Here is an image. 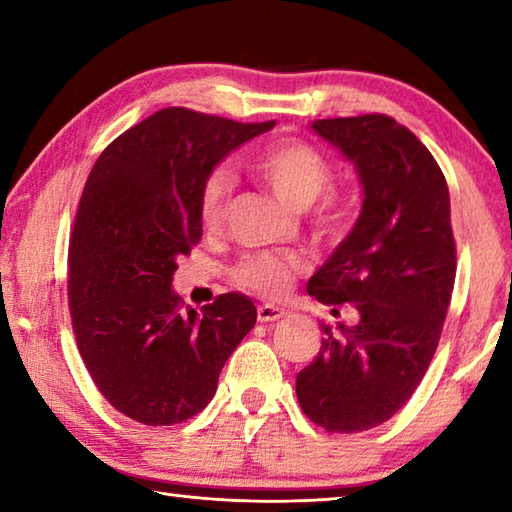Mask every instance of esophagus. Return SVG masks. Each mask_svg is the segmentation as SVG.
I'll use <instances>...</instances> for the list:
<instances>
[{
	"label": "esophagus",
	"mask_w": 512,
	"mask_h": 512,
	"mask_svg": "<svg viewBox=\"0 0 512 512\" xmlns=\"http://www.w3.org/2000/svg\"><path fill=\"white\" fill-rule=\"evenodd\" d=\"M287 316V311L282 307H275V305H259L257 307V320L259 323H275V320H280Z\"/></svg>",
	"instance_id": "34e87169"
}]
</instances>
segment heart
<instances>
[{"label": "heart", "mask_w": 512, "mask_h": 512, "mask_svg": "<svg viewBox=\"0 0 512 512\" xmlns=\"http://www.w3.org/2000/svg\"><path fill=\"white\" fill-rule=\"evenodd\" d=\"M250 171L296 212H305L314 205L332 183V167L314 146L300 140H280L259 151L250 160ZM232 176L216 171L205 180L198 196V214L205 230L221 228L228 216L232 198ZM316 225L323 235H339L343 230V210L332 196H325L316 212ZM305 262L293 253H253L241 257L232 268V277L239 287L264 298H277L291 287Z\"/></svg>", "instance_id": "1"}]
</instances>
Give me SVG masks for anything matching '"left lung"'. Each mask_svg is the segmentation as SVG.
<instances>
[{"label": "left lung", "mask_w": 512, "mask_h": 512, "mask_svg": "<svg viewBox=\"0 0 512 512\" xmlns=\"http://www.w3.org/2000/svg\"><path fill=\"white\" fill-rule=\"evenodd\" d=\"M311 131L354 164L363 203L307 291L323 305L352 302L359 320L320 323L323 345L296 393L309 420L357 433L402 409L438 348L456 277L449 189L427 146L393 117L316 119Z\"/></svg>", "instance_id": "1"}]
</instances>
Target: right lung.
Here are the masks:
<instances>
[{
	"instance_id": "add662e5",
	"label": "right lung",
	"mask_w": 512,
	"mask_h": 512,
	"mask_svg": "<svg viewBox=\"0 0 512 512\" xmlns=\"http://www.w3.org/2000/svg\"><path fill=\"white\" fill-rule=\"evenodd\" d=\"M273 126L164 108L94 162L69 239V309L85 368L131 420L167 427L203 411L255 325L244 293L198 311L183 309L171 287L178 257L203 237V183Z\"/></svg>"
}]
</instances>
